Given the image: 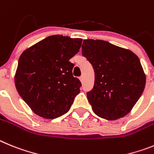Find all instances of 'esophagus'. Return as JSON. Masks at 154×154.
<instances>
[{
    "instance_id": "esophagus-1",
    "label": "esophagus",
    "mask_w": 154,
    "mask_h": 154,
    "mask_svg": "<svg viewBox=\"0 0 154 154\" xmlns=\"http://www.w3.org/2000/svg\"><path fill=\"white\" fill-rule=\"evenodd\" d=\"M79 79H80V82H83V80H84V77H80Z\"/></svg>"
}]
</instances>
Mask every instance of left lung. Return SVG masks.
Masks as SVG:
<instances>
[{
    "instance_id": "8db88e82",
    "label": "left lung",
    "mask_w": 154,
    "mask_h": 154,
    "mask_svg": "<svg viewBox=\"0 0 154 154\" xmlns=\"http://www.w3.org/2000/svg\"><path fill=\"white\" fill-rule=\"evenodd\" d=\"M82 54L92 64L94 88L87 99L97 116L108 120L131 111L146 84L139 58L128 49L101 40H84Z\"/></svg>"
}]
</instances>
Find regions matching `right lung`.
<instances>
[{"instance_id":"add662e5","label":"right lung","mask_w":154,"mask_h":154,"mask_svg":"<svg viewBox=\"0 0 154 154\" xmlns=\"http://www.w3.org/2000/svg\"><path fill=\"white\" fill-rule=\"evenodd\" d=\"M80 38L52 35L23 51L14 75L16 89L34 113L55 119L70 110L80 92L69 60L80 50Z\"/></svg>"}]
</instances>
